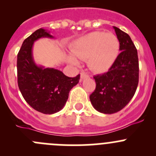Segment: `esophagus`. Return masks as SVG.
Returning <instances> with one entry per match:
<instances>
[{
    "label": "esophagus",
    "mask_w": 156,
    "mask_h": 156,
    "mask_svg": "<svg viewBox=\"0 0 156 156\" xmlns=\"http://www.w3.org/2000/svg\"><path fill=\"white\" fill-rule=\"evenodd\" d=\"M88 78V75L85 72H81V79H85V78Z\"/></svg>",
    "instance_id": "esophagus-1"
}]
</instances>
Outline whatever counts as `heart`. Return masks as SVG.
<instances>
[{
  "mask_svg": "<svg viewBox=\"0 0 156 156\" xmlns=\"http://www.w3.org/2000/svg\"><path fill=\"white\" fill-rule=\"evenodd\" d=\"M119 51L118 37L112 33L103 31L88 33L75 41L71 48L72 55L82 60L87 59L88 66L97 72L107 71L115 61ZM74 57L69 56V62L77 66L79 62Z\"/></svg>",
  "mask_w": 156,
  "mask_h": 156,
  "instance_id": "heart-1",
  "label": "heart"
}]
</instances>
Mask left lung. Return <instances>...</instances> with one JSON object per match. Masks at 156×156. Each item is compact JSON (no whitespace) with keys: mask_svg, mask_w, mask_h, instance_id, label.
<instances>
[{"mask_svg":"<svg viewBox=\"0 0 156 156\" xmlns=\"http://www.w3.org/2000/svg\"><path fill=\"white\" fill-rule=\"evenodd\" d=\"M119 39L121 53L106 73L94 76L96 89L90 96L97 111L113 114L130 101L139 81L137 50L127 33L113 26Z\"/></svg>","mask_w":156,"mask_h":156,"instance_id":"left-lung-1","label":"left lung"}]
</instances>
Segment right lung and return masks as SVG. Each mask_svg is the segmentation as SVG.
<instances>
[{"instance_id": "right-lung-1", "label": "right lung", "mask_w": 156, "mask_h": 156, "mask_svg": "<svg viewBox=\"0 0 156 156\" xmlns=\"http://www.w3.org/2000/svg\"><path fill=\"white\" fill-rule=\"evenodd\" d=\"M41 37L53 38L50 31L36 30L23 41L17 55V78L20 90L28 104L44 114L60 111L69 98V91L79 82L80 75L69 78L53 68H44L34 62V42Z\"/></svg>"}]
</instances>
